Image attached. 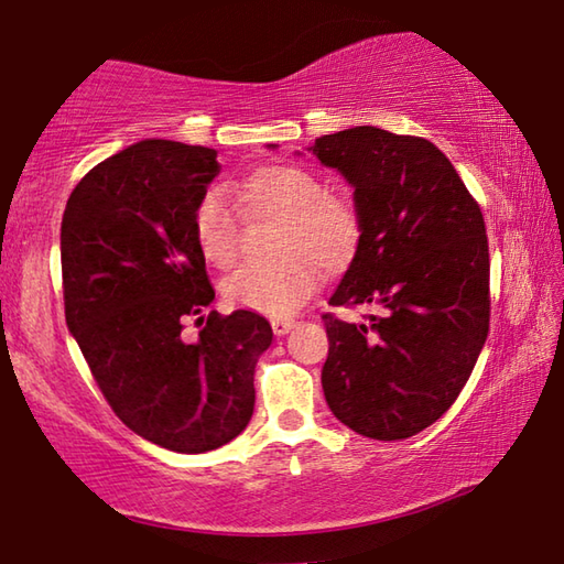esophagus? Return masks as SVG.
<instances>
[{
  "label": "esophagus",
  "instance_id": "obj_1",
  "mask_svg": "<svg viewBox=\"0 0 564 564\" xmlns=\"http://www.w3.org/2000/svg\"><path fill=\"white\" fill-rule=\"evenodd\" d=\"M295 328V318H272V330L274 336H284Z\"/></svg>",
  "mask_w": 564,
  "mask_h": 564
}]
</instances>
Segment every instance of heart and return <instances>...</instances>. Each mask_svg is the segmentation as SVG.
Returning a JSON list of instances; mask_svg holds the SVG:
<instances>
[{
    "mask_svg": "<svg viewBox=\"0 0 564 564\" xmlns=\"http://www.w3.org/2000/svg\"><path fill=\"white\" fill-rule=\"evenodd\" d=\"M236 195L249 213L280 215L276 259L238 267L223 295L243 311L292 315L315 295L323 269L341 272L361 243V213L354 197L326 189L318 172L297 164H261L243 174ZM192 238L207 264L230 269L241 251V218L218 187H207L192 207Z\"/></svg>",
    "mask_w": 564,
    "mask_h": 564,
    "instance_id": "b5f03b06",
    "label": "heart"
}]
</instances>
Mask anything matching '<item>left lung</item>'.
Listing matches in <instances>:
<instances>
[{"label":"left lung","mask_w":564,"mask_h":564,"mask_svg":"<svg viewBox=\"0 0 564 564\" xmlns=\"http://www.w3.org/2000/svg\"><path fill=\"white\" fill-rule=\"evenodd\" d=\"M311 151L349 180L365 226L328 305L382 311L359 326L323 315V392L361 436H415L449 411L488 338L482 210L426 138L359 126L315 138Z\"/></svg>","instance_id":"1"}]
</instances>
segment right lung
Masks as SVG:
<instances>
[{
  "instance_id": "1",
  "label": "right lung",
  "mask_w": 564,
  "mask_h": 564,
  "mask_svg": "<svg viewBox=\"0 0 564 564\" xmlns=\"http://www.w3.org/2000/svg\"><path fill=\"white\" fill-rule=\"evenodd\" d=\"M218 151L141 141L76 184L61 220L66 326L115 415L182 454L228 444L251 421L253 372L272 326L251 311L207 313L215 290L192 238V207ZM196 317L200 341L181 338Z\"/></svg>"
}]
</instances>
